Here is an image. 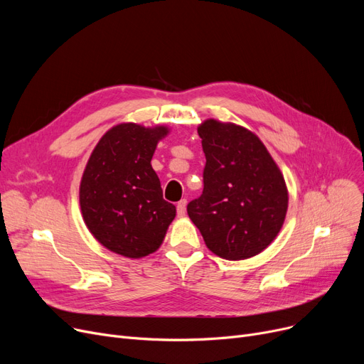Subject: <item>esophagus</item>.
<instances>
[{"mask_svg": "<svg viewBox=\"0 0 364 364\" xmlns=\"http://www.w3.org/2000/svg\"><path fill=\"white\" fill-rule=\"evenodd\" d=\"M186 206H187V200L186 199H181L177 203V215L178 217H184L186 215Z\"/></svg>", "mask_w": 364, "mask_h": 364, "instance_id": "obj_1", "label": "esophagus"}]
</instances>
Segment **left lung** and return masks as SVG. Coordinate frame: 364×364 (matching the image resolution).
Listing matches in <instances>:
<instances>
[{
    "label": "left lung",
    "instance_id": "left-lung-1",
    "mask_svg": "<svg viewBox=\"0 0 364 364\" xmlns=\"http://www.w3.org/2000/svg\"><path fill=\"white\" fill-rule=\"evenodd\" d=\"M206 158L203 192L187 214L215 255L237 261L269 246L288 211L276 162L250 129L208 119L198 128Z\"/></svg>",
    "mask_w": 364,
    "mask_h": 364
}]
</instances>
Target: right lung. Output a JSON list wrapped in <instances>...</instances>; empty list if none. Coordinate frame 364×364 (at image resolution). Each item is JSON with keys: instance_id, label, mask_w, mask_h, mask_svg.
Segmentation results:
<instances>
[{"instance_id": "obj_1", "label": "right lung", "mask_w": 364, "mask_h": 364, "mask_svg": "<svg viewBox=\"0 0 364 364\" xmlns=\"http://www.w3.org/2000/svg\"><path fill=\"white\" fill-rule=\"evenodd\" d=\"M166 134V127L119 124L88 159L80 187L82 217L91 235L114 254L141 258L155 252L176 217L150 165Z\"/></svg>"}]
</instances>
